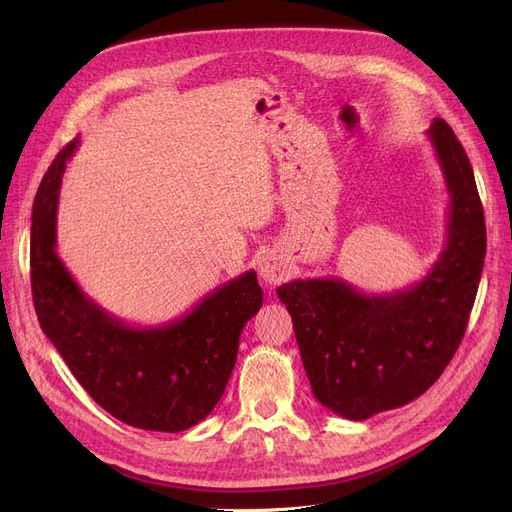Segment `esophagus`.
I'll use <instances>...</instances> for the list:
<instances>
[{"label": "esophagus", "mask_w": 512, "mask_h": 512, "mask_svg": "<svg viewBox=\"0 0 512 512\" xmlns=\"http://www.w3.org/2000/svg\"><path fill=\"white\" fill-rule=\"evenodd\" d=\"M257 270H259V276L265 284L270 286H276L280 282H284L288 278V267L286 263L282 261L280 255L276 253H265L259 257V263H257Z\"/></svg>", "instance_id": "obj_1"}]
</instances>
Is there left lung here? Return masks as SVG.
<instances>
[{"instance_id": "obj_1", "label": "left lung", "mask_w": 512, "mask_h": 512, "mask_svg": "<svg viewBox=\"0 0 512 512\" xmlns=\"http://www.w3.org/2000/svg\"><path fill=\"white\" fill-rule=\"evenodd\" d=\"M446 191V240L423 280L365 294L340 278L278 286L315 398L363 421L398 409L432 386L459 348L486 259V220L471 161L452 128L427 130Z\"/></svg>"}]
</instances>
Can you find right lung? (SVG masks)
Here are the masks:
<instances>
[{"label":"right lung","instance_id":"1","mask_svg":"<svg viewBox=\"0 0 512 512\" xmlns=\"http://www.w3.org/2000/svg\"><path fill=\"white\" fill-rule=\"evenodd\" d=\"M68 143L45 172L33 205L31 282L43 334L89 396L107 413L151 432H184L222 398L238 338L259 311L253 270L222 284L164 326L124 324L89 299L58 257V199Z\"/></svg>","mask_w":512,"mask_h":512}]
</instances>
